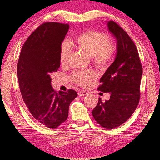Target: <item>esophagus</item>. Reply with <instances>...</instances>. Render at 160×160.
I'll return each instance as SVG.
<instances>
[{"mask_svg": "<svg viewBox=\"0 0 160 160\" xmlns=\"http://www.w3.org/2000/svg\"><path fill=\"white\" fill-rule=\"evenodd\" d=\"M78 96H79L83 97V96H87V95H88V93L86 92V91H78Z\"/></svg>", "mask_w": 160, "mask_h": 160, "instance_id": "esophagus-1", "label": "esophagus"}]
</instances>
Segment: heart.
Wrapping results in <instances>:
<instances>
[{"mask_svg":"<svg viewBox=\"0 0 160 160\" xmlns=\"http://www.w3.org/2000/svg\"><path fill=\"white\" fill-rule=\"evenodd\" d=\"M76 45L91 57L93 64L104 68L113 58L116 47L114 42L108 40L107 35L97 31H87L77 37ZM71 52V45L64 41L60 46V58L62 64L67 63ZM96 77V73L89 69L78 71L71 76V80L78 85L85 86Z\"/></svg>","mask_w":160,"mask_h":160,"instance_id":"1","label":"heart"}]
</instances>
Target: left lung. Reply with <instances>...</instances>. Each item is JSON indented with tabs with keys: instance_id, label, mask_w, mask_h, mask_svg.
I'll use <instances>...</instances> for the list:
<instances>
[{
	"instance_id": "left-lung-1",
	"label": "left lung",
	"mask_w": 160,
	"mask_h": 160,
	"mask_svg": "<svg viewBox=\"0 0 160 160\" xmlns=\"http://www.w3.org/2000/svg\"><path fill=\"white\" fill-rule=\"evenodd\" d=\"M108 31L117 41V53L100 78L98 89L111 94L110 99L99 98L92 111L95 120L102 127L113 129L123 124L134 113L140 98L142 66L137 47L124 30L114 21L107 22Z\"/></svg>"
}]
</instances>
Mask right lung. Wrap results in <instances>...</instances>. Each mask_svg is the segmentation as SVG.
Masks as SVG:
<instances>
[{
    "mask_svg": "<svg viewBox=\"0 0 160 160\" xmlns=\"http://www.w3.org/2000/svg\"><path fill=\"white\" fill-rule=\"evenodd\" d=\"M69 29L67 24H42L24 43L17 66L26 106L38 123L49 128L67 120L69 104L78 96L73 89L56 92L51 83L52 74L60 66V46Z\"/></svg>",
    "mask_w": 160,
    "mask_h": 160,
    "instance_id": "right-lung-1",
    "label": "right lung"
}]
</instances>
